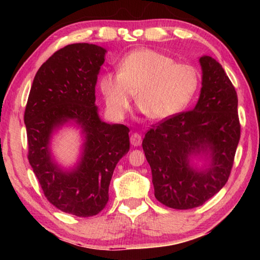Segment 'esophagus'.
Segmentation results:
<instances>
[{
    "mask_svg": "<svg viewBox=\"0 0 260 260\" xmlns=\"http://www.w3.org/2000/svg\"><path fill=\"white\" fill-rule=\"evenodd\" d=\"M131 143H132V146H134V147L141 146V143H142V136L138 133L132 134L131 135Z\"/></svg>",
    "mask_w": 260,
    "mask_h": 260,
    "instance_id": "esophagus-1",
    "label": "esophagus"
}]
</instances>
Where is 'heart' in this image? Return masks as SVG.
Listing matches in <instances>:
<instances>
[{"instance_id":"obj_1","label":"heart","mask_w":260,"mask_h":260,"mask_svg":"<svg viewBox=\"0 0 260 260\" xmlns=\"http://www.w3.org/2000/svg\"><path fill=\"white\" fill-rule=\"evenodd\" d=\"M200 85L196 69L175 63L171 57L150 49L132 51L118 64V73L105 72L99 87L108 112L122 118L132 98L149 119L165 120L187 107Z\"/></svg>"}]
</instances>
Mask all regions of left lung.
Here are the masks:
<instances>
[{
    "label": "left lung",
    "mask_w": 260,
    "mask_h": 260,
    "mask_svg": "<svg viewBox=\"0 0 260 260\" xmlns=\"http://www.w3.org/2000/svg\"><path fill=\"white\" fill-rule=\"evenodd\" d=\"M200 63L203 78L196 107L152 125L142 142L155 197L177 210L203 205L225 186L241 136L232 81L212 57H201ZM201 152L210 156V164L192 169L188 157Z\"/></svg>",
    "instance_id": "1"
}]
</instances>
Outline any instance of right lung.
<instances>
[{"label":"right lung","mask_w":260,"mask_h":260,"mask_svg":"<svg viewBox=\"0 0 260 260\" xmlns=\"http://www.w3.org/2000/svg\"><path fill=\"white\" fill-rule=\"evenodd\" d=\"M107 50L89 43H73L57 50L34 77L24 121L28 161L43 193L65 213L91 217L109 201L114 167L129 150V128L107 124L95 107V85ZM69 120L83 128L85 144L76 170L63 173L51 160V133Z\"/></svg>","instance_id":"obj_1"}]
</instances>
